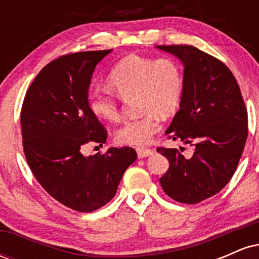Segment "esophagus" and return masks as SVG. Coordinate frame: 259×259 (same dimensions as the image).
Listing matches in <instances>:
<instances>
[{
	"label": "esophagus",
	"mask_w": 259,
	"mask_h": 259,
	"mask_svg": "<svg viewBox=\"0 0 259 259\" xmlns=\"http://www.w3.org/2000/svg\"><path fill=\"white\" fill-rule=\"evenodd\" d=\"M136 152H138L139 158H145V157L151 156L153 153V150L151 148H145V147H138L136 148Z\"/></svg>",
	"instance_id": "esophagus-1"
}]
</instances>
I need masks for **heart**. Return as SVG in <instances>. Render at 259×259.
<instances>
[{
	"mask_svg": "<svg viewBox=\"0 0 259 259\" xmlns=\"http://www.w3.org/2000/svg\"><path fill=\"white\" fill-rule=\"evenodd\" d=\"M108 82L123 100L135 97L138 118L124 121L114 134L118 144L140 146L159 130L160 117H170L179 108L184 94V73L174 58L129 55L108 74ZM89 107L100 120L113 123L120 118L117 95L96 88L89 94Z\"/></svg>",
	"mask_w": 259,
	"mask_h": 259,
	"instance_id": "heart-1",
	"label": "heart"
}]
</instances>
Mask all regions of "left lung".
<instances>
[{"label":"left lung","instance_id":"8db88e82","mask_svg":"<svg viewBox=\"0 0 259 259\" xmlns=\"http://www.w3.org/2000/svg\"><path fill=\"white\" fill-rule=\"evenodd\" d=\"M157 47L184 64L180 109L165 134L195 147L190 158L177 148H157L169 162L160 186L173 200L195 204L218 194L233 178L247 140V109L222 61L190 45Z\"/></svg>","mask_w":259,"mask_h":259}]
</instances>
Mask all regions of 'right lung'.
I'll use <instances>...</instances> for the list:
<instances>
[{
	"label": "right lung",
	"mask_w": 259,
	"mask_h": 259,
	"mask_svg": "<svg viewBox=\"0 0 259 259\" xmlns=\"http://www.w3.org/2000/svg\"><path fill=\"white\" fill-rule=\"evenodd\" d=\"M112 50L64 55L45 65L29 86L20 112L23 148L32 174L55 200L88 213L114 197L124 171L138 158L132 147L85 157L89 142L106 144L88 92L96 64Z\"/></svg>",
	"instance_id": "add662e5"
}]
</instances>
